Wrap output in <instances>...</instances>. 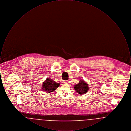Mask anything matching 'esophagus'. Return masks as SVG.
<instances>
[{
  "label": "esophagus",
  "mask_w": 131,
  "mask_h": 131,
  "mask_svg": "<svg viewBox=\"0 0 131 131\" xmlns=\"http://www.w3.org/2000/svg\"><path fill=\"white\" fill-rule=\"evenodd\" d=\"M63 82H64V83H69V82H70V81H69V80L64 81H63Z\"/></svg>",
  "instance_id": "1"
}]
</instances>
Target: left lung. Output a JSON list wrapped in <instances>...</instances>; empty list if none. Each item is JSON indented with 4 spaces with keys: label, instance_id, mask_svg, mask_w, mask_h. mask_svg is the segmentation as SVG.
Instances as JSON below:
<instances>
[{
    "label": "left lung",
    "instance_id": "8db88e82",
    "mask_svg": "<svg viewBox=\"0 0 131 131\" xmlns=\"http://www.w3.org/2000/svg\"><path fill=\"white\" fill-rule=\"evenodd\" d=\"M75 90L78 93L81 95L86 93L89 89L87 83L82 80L80 81V82L78 84L75 85Z\"/></svg>",
    "mask_w": 131,
    "mask_h": 131
}]
</instances>
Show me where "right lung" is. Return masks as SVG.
Returning a JSON list of instances; mask_svg holds the SVG:
<instances>
[{"mask_svg":"<svg viewBox=\"0 0 131 131\" xmlns=\"http://www.w3.org/2000/svg\"><path fill=\"white\" fill-rule=\"evenodd\" d=\"M59 85V82H56L50 78H48L43 83V90L50 93L56 90Z\"/></svg>","mask_w":131,"mask_h":131,"instance_id":"right-lung-1","label":"right lung"}]
</instances>
